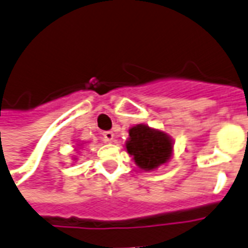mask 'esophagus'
<instances>
[{
    "label": "esophagus",
    "instance_id": "esophagus-1",
    "mask_svg": "<svg viewBox=\"0 0 248 248\" xmlns=\"http://www.w3.org/2000/svg\"><path fill=\"white\" fill-rule=\"evenodd\" d=\"M103 138L106 142H113L114 140V133L113 131H105L103 133Z\"/></svg>",
    "mask_w": 248,
    "mask_h": 248
}]
</instances>
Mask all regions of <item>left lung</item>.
I'll use <instances>...</instances> for the list:
<instances>
[{"instance_id": "1", "label": "left lung", "mask_w": 248, "mask_h": 248, "mask_svg": "<svg viewBox=\"0 0 248 248\" xmlns=\"http://www.w3.org/2000/svg\"><path fill=\"white\" fill-rule=\"evenodd\" d=\"M124 149L140 170L155 171L171 159L174 140L162 130L140 124L129 129Z\"/></svg>"}]
</instances>
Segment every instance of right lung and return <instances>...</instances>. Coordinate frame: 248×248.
<instances>
[{"mask_svg":"<svg viewBox=\"0 0 248 248\" xmlns=\"http://www.w3.org/2000/svg\"><path fill=\"white\" fill-rule=\"evenodd\" d=\"M77 146H79V147H78V149H81L82 146H83V143H79V145H77ZM73 159H74V161H77V159H78V156L74 155V156H73Z\"/></svg>","mask_w":248,"mask_h":248,"instance_id":"obj_1","label":"right lung"}]
</instances>
